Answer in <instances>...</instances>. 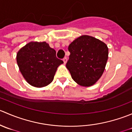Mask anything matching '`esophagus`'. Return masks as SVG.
<instances>
[{
  "instance_id": "1",
  "label": "esophagus",
  "mask_w": 132,
  "mask_h": 132,
  "mask_svg": "<svg viewBox=\"0 0 132 132\" xmlns=\"http://www.w3.org/2000/svg\"><path fill=\"white\" fill-rule=\"evenodd\" d=\"M63 61H64V63L66 64V62H67V58L66 57H64L63 59Z\"/></svg>"
}]
</instances>
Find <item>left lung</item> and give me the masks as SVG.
Here are the masks:
<instances>
[{
  "label": "left lung",
  "mask_w": 132,
  "mask_h": 132,
  "mask_svg": "<svg viewBox=\"0 0 132 132\" xmlns=\"http://www.w3.org/2000/svg\"><path fill=\"white\" fill-rule=\"evenodd\" d=\"M70 52L66 68L75 82L83 87L94 85L103 73L109 48L103 41L88 35H82L68 46Z\"/></svg>",
  "instance_id": "left-lung-1"
}]
</instances>
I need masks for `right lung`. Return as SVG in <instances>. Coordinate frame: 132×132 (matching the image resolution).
<instances>
[{"label":"right lung","mask_w":132,"mask_h":132,"mask_svg":"<svg viewBox=\"0 0 132 132\" xmlns=\"http://www.w3.org/2000/svg\"><path fill=\"white\" fill-rule=\"evenodd\" d=\"M19 70L32 86L43 87L50 84L59 66L63 63L57 58L56 52L45 41H31L16 54Z\"/></svg>","instance_id":"right-lung-1"}]
</instances>
